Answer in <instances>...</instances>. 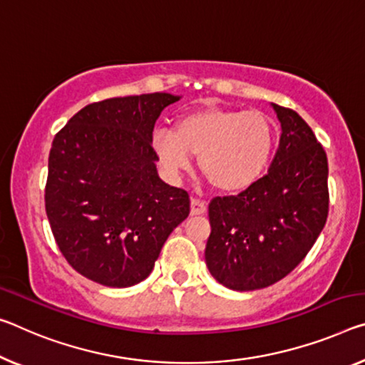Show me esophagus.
<instances>
[{
    "label": "esophagus",
    "mask_w": 365,
    "mask_h": 365,
    "mask_svg": "<svg viewBox=\"0 0 365 365\" xmlns=\"http://www.w3.org/2000/svg\"><path fill=\"white\" fill-rule=\"evenodd\" d=\"M206 212V205L205 201H200L193 198L192 200V214L193 216H198V214H205Z\"/></svg>",
    "instance_id": "obj_1"
}]
</instances>
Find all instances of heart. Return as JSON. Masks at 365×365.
<instances>
[{"instance_id":"1","label":"heart","mask_w":365,"mask_h":365,"mask_svg":"<svg viewBox=\"0 0 365 365\" xmlns=\"http://www.w3.org/2000/svg\"><path fill=\"white\" fill-rule=\"evenodd\" d=\"M276 126L258 110L201 108L177 121L175 131L154 130L153 151L170 178L192 169L200 154V169L214 188L242 192L255 183L274 151Z\"/></svg>"}]
</instances>
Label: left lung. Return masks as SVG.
I'll return each mask as SVG.
<instances>
[{"mask_svg":"<svg viewBox=\"0 0 365 365\" xmlns=\"http://www.w3.org/2000/svg\"><path fill=\"white\" fill-rule=\"evenodd\" d=\"M271 106L282 133L268 173L242 193L210 203L205 259L214 279L234 291L263 289L287 276L328 217L325 149L297 112Z\"/></svg>","mask_w":365,"mask_h":365,"instance_id":"1","label":"left lung"}]
</instances>
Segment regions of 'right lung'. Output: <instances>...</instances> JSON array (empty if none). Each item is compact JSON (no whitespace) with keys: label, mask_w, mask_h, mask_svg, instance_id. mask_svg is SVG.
Returning a JSON list of instances; mask_svg holds the SVG:
<instances>
[{"label":"right lung","mask_w":365,"mask_h":365,"mask_svg":"<svg viewBox=\"0 0 365 365\" xmlns=\"http://www.w3.org/2000/svg\"><path fill=\"white\" fill-rule=\"evenodd\" d=\"M178 96L115 97L81 108L56 133L45 210L66 262L88 279L130 287L151 274L190 196L159 178L151 136Z\"/></svg>","instance_id":"1"}]
</instances>
